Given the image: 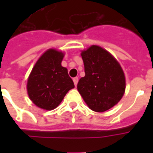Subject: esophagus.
I'll return each instance as SVG.
<instances>
[{
	"label": "esophagus",
	"instance_id": "34e87169",
	"mask_svg": "<svg viewBox=\"0 0 153 153\" xmlns=\"http://www.w3.org/2000/svg\"><path fill=\"white\" fill-rule=\"evenodd\" d=\"M73 81H74V85L77 86V83H78V81H79V78H77V77L74 78Z\"/></svg>",
	"mask_w": 153,
	"mask_h": 153
}]
</instances>
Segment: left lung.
Wrapping results in <instances>:
<instances>
[{
    "instance_id": "1",
    "label": "left lung",
    "mask_w": 153,
    "mask_h": 153,
    "mask_svg": "<svg viewBox=\"0 0 153 153\" xmlns=\"http://www.w3.org/2000/svg\"><path fill=\"white\" fill-rule=\"evenodd\" d=\"M85 76L77 88L90 109L103 112L116 105L125 91V78L121 66L111 54L93 45L83 51Z\"/></svg>"
}]
</instances>
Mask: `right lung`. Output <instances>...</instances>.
<instances>
[{
	"mask_svg": "<svg viewBox=\"0 0 153 153\" xmlns=\"http://www.w3.org/2000/svg\"><path fill=\"white\" fill-rule=\"evenodd\" d=\"M64 53L49 49L38 59L29 74L27 90L29 98L42 109L51 111L60 105L74 88L66 68L61 66Z\"/></svg>",
	"mask_w": 153,
	"mask_h": 153,
	"instance_id": "1",
	"label": "right lung"
}]
</instances>
